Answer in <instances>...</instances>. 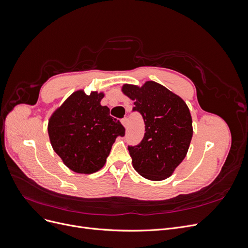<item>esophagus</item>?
<instances>
[{"label": "esophagus", "instance_id": "1", "mask_svg": "<svg viewBox=\"0 0 248 248\" xmlns=\"http://www.w3.org/2000/svg\"><path fill=\"white\" fill-rule=\"evenodd\" d=\"M121 122H122V124H123L124 127H127V124H128V118L124 117V118L121 120Z\"/></svg>", "mask_w": 248, "mask_h": 248}]
</instances>
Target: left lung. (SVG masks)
<instances>
[{
    "label": "left lung",
    "instance_id": "left-lung-1",
    "mask_svg": "<svg viewBox=\"0 0 248 248\" xmlns=\"http://www.w3.org/2000/svg\"><path fill=\"white\" fill-rule=\"evenodd\" d=\"M122 91L134 100L132 111L144 119L145 136L128 146L132 166L152 181L169 178L188 151L192 138L190 111L182 98L155 81L142 87L124 85Z\"/></svg>",
    "mask_w": 248,
    "mask_h": 248
}]
</instances>
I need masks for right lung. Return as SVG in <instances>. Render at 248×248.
I'll return each mask as SVG.
<instances>
[{
  "label": "right lung",
  "instance_id": "add662e5",
  "mask_svg": "<svg viewBox=\"0 0 248 248\" xmlns=\"http://www.w3.org/2000/svg\"><path fill=\"white\" fill-rule=\"evenodd\" d=\"M103 93L77 91L51 115L48 136L55 152L71 170L92 174L107 161L117 137L125 128L100 104Z\"/></svg>",
  "mask_w": 248,
  "mask_h": 248
}]
</instances>
